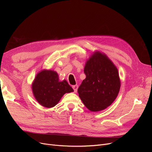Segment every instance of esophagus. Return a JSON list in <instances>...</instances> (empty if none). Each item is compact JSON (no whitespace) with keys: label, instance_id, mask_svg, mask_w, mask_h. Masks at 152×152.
<instances>
[{"label":"esophagus","instance_id":"34e87169","mask_svg":"<svg viewBox=\"0 0 152 152\" xmlns=\"http://www.w3.org/2000/svg\"><path fill=\"white\" fill-rule=\"evenodd\" d=\"M77 88H78V86L77 85H75L73 86V89H74L75 92H76L77 91Z\"/></svg>","mask_w":152,"mask_h":152}]
</instances>
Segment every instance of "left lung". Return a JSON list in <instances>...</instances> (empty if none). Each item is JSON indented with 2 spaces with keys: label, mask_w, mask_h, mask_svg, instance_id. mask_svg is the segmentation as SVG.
<instances>
[{
  "label": "left lung",
  "mask_w": 152,
  "mask_h": 152,
  "mask_svg": "<svg viewBox=\"0 0 152 152\" xmlns=\"http://www.w3.org/2000/svg\"><path fill=\"white\" fill-rule=\"evenodd\" d=\"M84 71L86 77L77 92L84 105L94 112L110 106L121 87L118 70L113 61L96 50L86 61Z\"/></svg>",
  "instance_id": "1"
}]
</instances>
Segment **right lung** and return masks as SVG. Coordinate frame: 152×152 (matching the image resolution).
Wrapping results in <instances>:
<instances>
[{
	"label": "right lung",
	"instance_id": "add662e5",
	"mask_svg": "<svg viewBox=\"0 0 152 152\" xmlns=\"http://www.w3.org/2000/svg\"><path fill=\"white\" fill-rule=\"evenodd\" d=\"M31 87L37 102L46 108L55 107L64 94L74 91L66 80L60 81L57 72L50 69L39 71Z\"/></svg>",
	"mask_w": 152,
	"mask_h": 152
}]
</instances>
